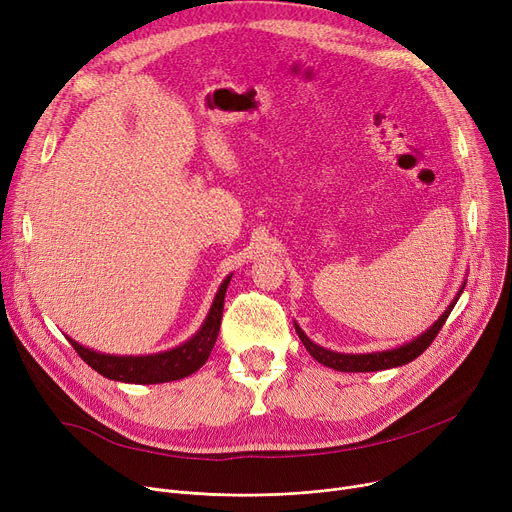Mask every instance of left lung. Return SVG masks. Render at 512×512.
<instances>
[{
    "mask_svg": "<svg viewBox=\"0 0 512 512\" xmlns=\"http://www.w3.org/2000/svg\"><path fill=\"white\" fill-rule=\"evenodd\" d=\"M456 301H459V299H454V303ZM454 303L442 313V317L425 334H421L419 338H415L413 342H409L405 346L392 348V351H384V353H369V355H342V353H334V351H328V348H324V346L311 342L297 324H294V328H297V334H299L301 342L305 344L309 355L317 363H321V365L332 367L336 371H382V369H390V367L407 365L413 359H417L425 351V348L436 340V336L440 334V330L446 324V319H448Z\"/></svg>",
    "mask_w": 512,
    "mask_h": 512,
    "instance_id": "left-lung-1",
    "label": "left lung"
}]
</instances>
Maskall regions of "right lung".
<instances>
[{
  "label": "right lung",
  "instance_id": "add662e5",
  "mask_svg": "<svg viewBox=\"0 0 512 512\" xmlns=\"http://www.w3.org/2000/svg\"><path fill=\"white\" fill-rule=\"evenodd\" d=\"M228 276L218 294H215V301L211 305V311L205 319L203 328L178 348H172L168 353L161 355H149V357H114V355H101L91 351V348L80 346L78 342L70 340L78 357L83 359L87 365H91L103 378H110L116 382H128V384H161V382H174L186 375L195 373L211 355V348L218 340L220 324H222V313H224V297L226 288L230 284Z\"/></svg>",
  "mask_w": 512,
  "mask_h": 512
}]
</instances>
